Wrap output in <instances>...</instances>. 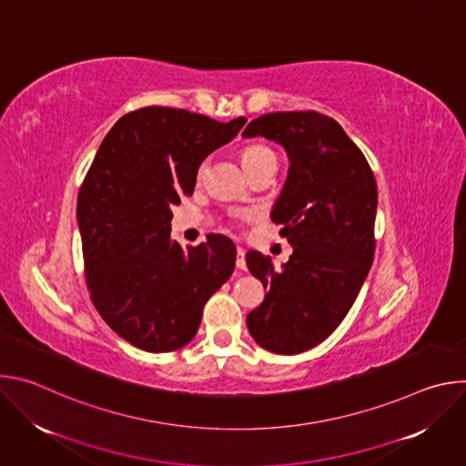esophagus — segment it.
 Segmentation results:
<instances>
[{
  "label": "esophagus",
  "mask_w": 466,
  "mask_h": 466,
  "mask_svg": "<svg viewBox=\"0 0 466 466\" xmlns=\"http://www.w3.org/2000/svg\"><path fill=\"white\" fill-rule=\"evenodd\" d=\"M236 268L245 271L247 269V261H245V250L241 247H238V258H236Z\"/></svg>",
  "instance_id": "1"
}]
</instances>
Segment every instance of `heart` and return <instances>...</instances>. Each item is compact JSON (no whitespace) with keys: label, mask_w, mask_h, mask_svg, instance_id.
Here are the masks:
<instances>
[{"label":"heart","mask_w":466,"mask_h":466,"mask_svg":"<svg viewBox=\"0 0 466 466\" xmlns=\"http://www.w3.org/2000/svg\"><path fill=\"white\" fill-rule=\"evenodd\" d=\"M241 164H243L247 173H252V171L261 169V167H277L279 158H277V155L271 147L261 146V144H254V146H248L241 151ZM207 167H208V160L201 162V166H198V169H197V178L198 180L205 177ZM252 216H254L252 212H243L238 218L243 219V221H248Z\"/></svg>","instance_id":"1"}]
</instances>
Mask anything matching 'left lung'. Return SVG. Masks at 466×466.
<instances>
[{
	"instance_id": "obj_1",
	"label": "left lung",
	"mask_w": 466,
	"mask_h": 466,
	"mask_svg": "<svg viewBox=\"0 0 466 466\" xmlns=\"http://www.w3.org/2000/svg\"><path fill=\"white\" fill-rule=\"evenodd\" d=\"M243 137L273 140L289 157L273 221L293 245L282 271L269 256L247 252L248 271L268 288L247 326L261 349L300 354L341 324L370 271L376 178L343 127L313 110L263 114Z\"/></svg>"
}]
</instances>
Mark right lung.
<instances>
[{"label":"right lung","instance_id":"right-lung-1","mask_svg":"<svg viewBox=\"0 0 466 466\" xmlns=\"http://www.w3.org/2000/svg\"><path fill=\"white\" fill-rule=\"evenodd\" d=\"M245 123L146 106L119 117L97 149L77 197L85 277L99 315L137 349L187 345L207 300L234 271L228 238L186 248L171 239V207L193 193L198 166Z\"/></svg>","mask_w":466,"mask_h":466}]
</instances>
